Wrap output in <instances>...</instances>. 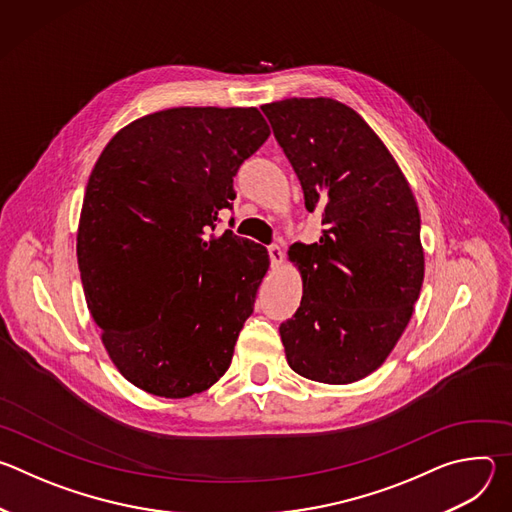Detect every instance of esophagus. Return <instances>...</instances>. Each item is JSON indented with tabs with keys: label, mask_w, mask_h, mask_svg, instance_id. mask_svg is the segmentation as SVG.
<instances>
[{
	"label": "esophagus",
	"mask_w": 512,
	"mask_h": 512,
	"mask_svg": "<svg viewBox=\"0 0 512 512\" xmlns=\"http://www.w3.org/2000/svg\"><path fill=\"white\" fill-rule=\"evenodd\" d=\"M269 257H271V265L279 267L283 263V251L279 245H271L269 247Z\"/></svg>",
	"instance_id": "34e87169"
}]
</instances>
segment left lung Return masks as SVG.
<instances>
[{
  "mask_svg": "<svg viewBox=\"0 0 512 512\" xmlns=\"http://www.w3.org/2000/svg\"><path fill=\"white\" fill-rule=\"evenodd\" d=\"M261 109L324 225L318 243L287 253L304 283L296 316L279 326L287 364L326 385L360 381L387 360L419 298L415 196L381 137L344 103L294 97Z\"/></svg>",
  "mask_w": 512,
  "mask_h": 512,
  "instance_id": "obj_1",
  "label": "left lung"
}]
</instances>
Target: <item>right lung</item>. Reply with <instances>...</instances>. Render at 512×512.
I'll return each instance as SVG.
<instances>
[{
    "label": "right lung",
    "mask_w": 512,
    "mask_h": 512,
    "mask_svg": "<svg viewBox=\"0 0 512 512\" xmlns=\"http://www.w3.org/2000/svg\"><path fill=\"white\" fill-rule=\"evenodd\" d=\"M269 133L257 107H174L119 129L89 176L85 300L111 362L145 393L184 399L229 369L269 255L214 223Z\"/></svg>",
    "instance_id": "obj_1"
}]
</instances>
